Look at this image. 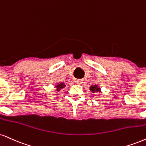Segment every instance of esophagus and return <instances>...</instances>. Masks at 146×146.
Instances as JSON below:
<instances>
[{
	"label": "esophagus",
	"instance_id": "obj_1",
	"mask_svg": "<svg viewBox=\"0 0 146 146\" xmlns=\"http://www.w3.org/2000/svg\"><path fill=\"white\" fill-rule=\"evenodd\" d=\"M75 82L76 84H81L82 83V81L81 80H75Z\"/></svg>",
	"mask_w": 146,
	"mask_h": 146
}]
</instances>
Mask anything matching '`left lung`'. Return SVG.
Instances as JSON below:
<instances>
[{"label": "left lung", "instance_id": "left-lung-1", "mask_svg": "<svg viewBox=\"0 0 146 146\" xmlns=\"http://www.w3.org/2000/svg\"><path fill=\"white\" fill-rule=\"evenodd\" d=\"M90 90L92 93H94L95 92H100V88L98 86L93 85V86H91L90 87Z\"/></svg>", "mask_w": 146, "mask_h": 146}]
</instances>
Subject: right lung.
Segmentation results:
<instances>
[{
  "mask_svg": "<svg viewBox=\"0 0 146 146\" xmlns=\"http://www.w3.org/2000/svg\"><path fill=\"white\" fill-rule=\"evenodd\" d=\"M56 87L57 88V90L60 91V89L64 88L65 87V85H64V83H60V84H58L57 85H56Z\"/></svg>",
  "mask_w": 146,
  "mask_h": 146,
  "instance_id": "right-lung-1",
  "label": "right lung"
}]
</instances>
